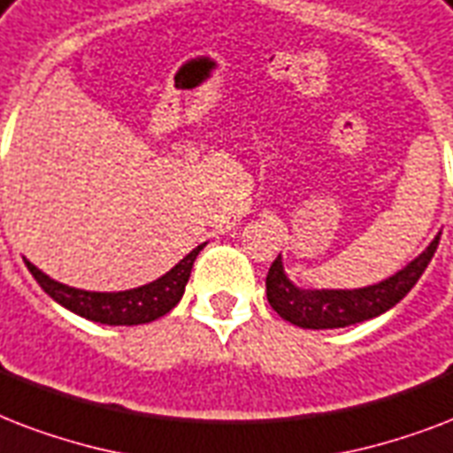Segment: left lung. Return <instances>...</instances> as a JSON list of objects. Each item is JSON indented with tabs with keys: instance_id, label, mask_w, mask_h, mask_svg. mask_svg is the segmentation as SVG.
<instances>
[{
	"instance_id": "obj_1",
	"label": "left lung",
	"mask_w": 453,
	"mask_h": 453,
	"mask_svg": "<svg viewBox=\"0 0 453 453\" xmlns=\"http://www.w3.org/2000/svg\"><path fill=\"white\" fill-rule=\"evenodd\" d=\"M437 243H440V236H434L433 243L427 245L418 257L411 259L390 279L352 290L300 288L286 276L281 255H279L266 274V300L279 317L300 328L321 331V328H345V326L361 324L366 319L380 317L392 310L416 286L426 266L430 265Z\"/></svg>"
}]
</instances>
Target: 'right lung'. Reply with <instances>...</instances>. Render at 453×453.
<instances>
[{
	"label": "right lung",
	"mask_w": 453,
	"mask_h": 453,
	"mask_svg": "<svg viewBox=\"0 0 453 453\" xmlns=\"http://www.w3.org/2000/svg\"><path fill=\"white\" fill-rule=\"evenodd\" d=\"M201 250L203 245L194 248L187 257L179 259L167 274H163L156 281L139 286V288L118 290V293H94V290L70 288L65 283L54 281L51 276L40 272L33 262L26 259V265L30 269V274L35 276V281L42 286V290L65 310L75 311L80 317L96 321V324L139 326L150 324V321L165 317L167 311L177 307V303L184 296L196 257H198Z\"/></svg>",
	"instance_id": "add662e5"
}]
</instances>
